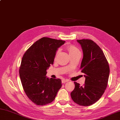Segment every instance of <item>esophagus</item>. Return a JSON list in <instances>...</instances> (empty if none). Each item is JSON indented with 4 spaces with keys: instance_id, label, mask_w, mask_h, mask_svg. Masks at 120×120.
<instances>
[{
    "instance_id": "obj_1",
    "label": "esophagus",
    "mask_w": 120,
    "mask_h": 120,
    "mask_svg": "<svg viewBox=\"0 0 120 120\" xmlns=\"http://www.w3.org/2000/svg\"><path fill=\"white\" fill-rule=\"evenodd\" d=\"M68 81H69V80H68V79H63L62 80V83H66V82H68Z\"/></svg>"
}]
</instances>
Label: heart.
Listing matches in <instances>:
<instances>
[{"label": "heart", "instance_id": "1", "mask_svg": "<svg viewBox=\"0 0 120 120\" xmlns=\"http://www.w3.org/2000/svg\"><path fill=\"white\" fill-rule=\"evenodd\" d=\"M66 48L68 51V52L71 56L80 52V50H79V49L73 45H67ZM58 53H59V50H57L56 52V55H55L56 56L58 55Z\"/></svg>", "mask_w": 120, "mask_h": 120}]
</instances>
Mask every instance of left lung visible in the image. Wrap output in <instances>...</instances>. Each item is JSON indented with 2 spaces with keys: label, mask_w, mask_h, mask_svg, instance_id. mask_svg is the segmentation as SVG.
Masks as SVG:
<instances>
[{
  "label": "left lung",
  "mask_w": 120,
  "mask_h": 120,
  "mask_svg": "<svg viewBox=\"0 0 120 120\" xmlns=\"http://www.w3.org/2000/svg\"><path fill=\"white\" fill-rule=\"evenodd\" d=\"M82 47L83 56L80 69L86 78L81 86L75 82L71 93L73 101L80 105L89 106L99 100L108 86L110 68L103 51L90 39L77 40Z\"/></svg>",
  "instance_id": "8db88e82"
}]
</instances>
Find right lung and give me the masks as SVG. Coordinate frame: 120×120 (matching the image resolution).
Wrapping results in <instances>:
<instances>
[{
  "instance_id": "obj_1",
  "label": "right lung",
  "mask_w": 120,
  "mask_h": 120,
  "mask_svg": "<svg viewBox=\"0 0 120 120\" xmlns=\"http://www.w3.org/2000/svg\"><path fill=\"white\" fill-rule=\"evenodd\" d=\"M65 41L43 37L34 42L22 56L19 75L28 98L38 105H46L55 99L61 88L60 79H49L47 69L53 64L56 52Z\"/></svg>"
}]
</instances>
